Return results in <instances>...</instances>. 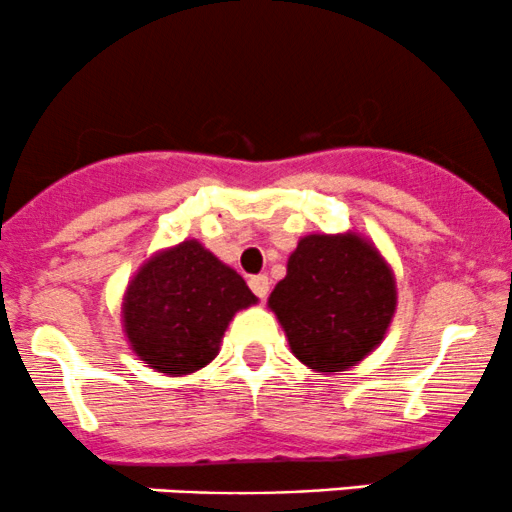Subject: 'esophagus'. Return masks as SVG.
<instances>
[{"label":"esophagus","instance_id":"1","mask_svg":"<svg viewBox=\"0 0 512 512\" xmlns=\"http://www.w3.org/2000/svg\"><path fill=\"white\" fill-rule=\"evenodd\" d=\"M250 289L255 293L260 301L269 296V279L264 274H257V276H250Z\"/></svg>","mask_w":512,"mask_h":512}]
</instances>
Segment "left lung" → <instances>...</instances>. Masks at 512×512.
<instances>
[{"instance_id":"left-lung-1","label":"left lung","mask_w":512,"mask_h":512,"mask_svg":"<svg viewBox=\"0 0 512 512\" xmlns=\"http://www.w3.org/2000/svg\"><path fill=\"white\" fill-rule=\"evenodd\" d=\"M291 354L315 373H339L378 349L397 310L395 274L358 233L298 240L267 301Z\"/></svg>"}]
</instances>
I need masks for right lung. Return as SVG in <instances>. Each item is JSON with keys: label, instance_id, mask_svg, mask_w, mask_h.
I'll return each mask as SVG.
<instances>
[{"label": "right lung", "instance_id": "add662e5", "mask_svg": "<svg viewBox=\"0 0 512 512\" xmlns=\"http://www.w3.org/2000/svg\"><path fill=\"white\" fill-rule=\"evenodd\" d=\"M257 303L236 269L199 240L151 255L122 298V327L142 361L170 378L209 366L238 310Z\"/></svg>", "mask_w": 512, "mask_h": 512}]
</instances>
